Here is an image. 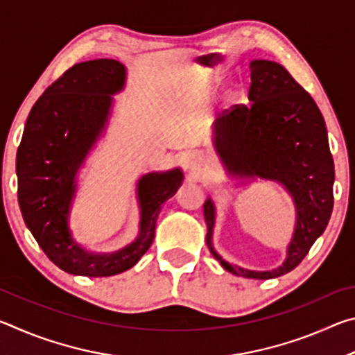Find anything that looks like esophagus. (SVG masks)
I'll return each instance as SVG.
<instances>
[{
	"mask_svg": "<svg viewBox=\"0 0 355 355\" xmlns=\"http://www.w3.org/2000/svg\"><path fill=\"white\" fill-rule=\"evenodd\" d=\"M203 163H205V155H203L202 152H197V150L186 153V156H184L186 169H191V171L200 169Z\"/></svg>",
	"mask_w": 355,
	"mask_h": 355,
	"instance_id": "34e87169",
	"label": "esophagus"
}]
</instances>
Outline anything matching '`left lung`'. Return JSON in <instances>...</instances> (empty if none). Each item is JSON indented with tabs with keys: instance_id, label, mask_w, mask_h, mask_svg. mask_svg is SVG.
<instances>
[{
	"instance_id": "obj_1",
	"label": "left lung",
	"mask_w": 355,
	"mask_h": 355,
	"mask_svg": "<svg viewBox=\"0 0 355 355\" xmlns=\"http://www.w3.org/2000/svg\"><path fill=\"white\" fill-rule=\"evenodd\" d=\"M249 100L233 105L214 123L216 148L236 173L277 180L291 192L297 208L294 236L285 263L274 271H248L232 266L211 245L213 203L207 200V244L228 272L268 280L293 271L329 224L334 208V159L322 114L310 94L272 61L250 62Z\"/></svg>"
}]
</instances>
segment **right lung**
Wrapping results in <instances>:
<instances>
[{
  "label": "right lung",
  "instance_id": "1",
  "mask_svg": "<svg viewBox=\"0 0 355 355\" xmlns=\"http://www.w3.org/2000/svg\"><path fill=\"white\" fill-rule=\"evenodd\" d=\"M123 81L125 67L116 59H95L65 70L35 101L17 152L23 219L45 255L69 274L107 277L135 266L153 243L161 205L183 180L178 169L139 180L141 235L128 248L92 255L73 243L67 227L73 177L103 128L111 94Z\"/></svg>",
  "mask_w": 355,
  "mask_h": 355
}]
</instances>
